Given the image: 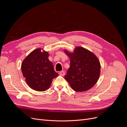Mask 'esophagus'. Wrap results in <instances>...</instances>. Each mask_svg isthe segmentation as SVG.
<instances>
[{
	"instance_id": "esophagus-1",
	"label": "esophagus",
	"mask_w": 127,
	"mask_h": 127,
	"mask_svg": "<svg viewBox=\"0 0 127 127\" xmlns=\"http://www.w3.org/2000/svg\"><path fill=\"white\" fill-rule=\"evenodd\" d=\"M59 74L60 75V76H64V74H65V72H64V71H60L59 72Z\"/></svg>"
}]
</instances>
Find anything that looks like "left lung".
<instances>
[{"instance_id": "1", "label": "left lung", "mask_w": 127, "mask_h": 127, "mask_svg": "<svg viewBox=\"0 0 127 127\" xmlns=\"http://www.w3.org/2000/svg\"><path fill=\"white\" fill-rule=\"evenodd\" d=\"M64 52L70 58V67L64 79L75 91H88L97 83L101 72L97 57L88 50L77 47L74 52Z\"/></svg>"}]
</instances>
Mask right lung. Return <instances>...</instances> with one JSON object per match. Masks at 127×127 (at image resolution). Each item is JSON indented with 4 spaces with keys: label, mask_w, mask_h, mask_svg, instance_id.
<instances>
[{
    "label": "right lung",
    "mask_w": 127,
    "mask_h": 127,
    "mask_svg": "<svg viewBox=\"0 0 127 127\" xmlns=\"http://www.w3.org/2000/svg\"><path fill=\"white\" fill-rule=\"evenodd\" d=\"M34 50L23 61L21 70L27 84L32 89L43 92L49 89L52 79L58 76L48 59V52Z\"/></svg>",
    "instance_id": "1"
}]
</instances>
